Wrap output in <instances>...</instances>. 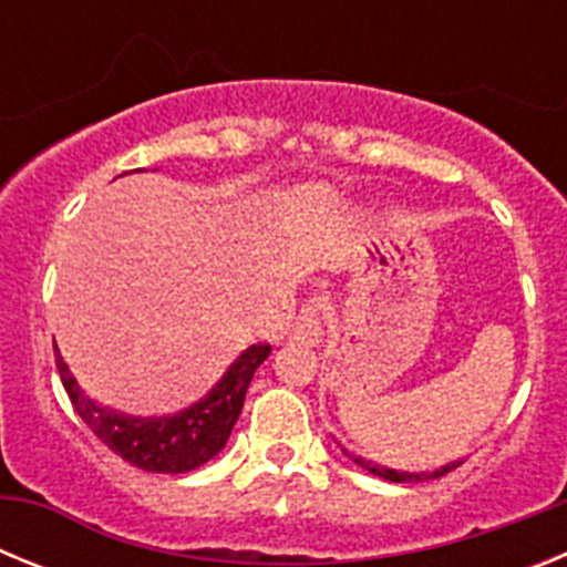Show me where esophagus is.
<instances>
[{
  "instance_id": "1",
  "label": "esophagus",
  "mask_w": 567,
  "mask_h": 567,
  "mask_svg": "<svg viewBox=\"0 0 567 567\" xmlns=\"http://www.w3.org/2000/svg\"><path fill=\"white\" fill-rule=\"evenodd\" d=\"M292 338L303 340V343H320L323 338V318H320V303H307L300 309L298 318L292 323Z\"/></svg>"
}]
</instances>
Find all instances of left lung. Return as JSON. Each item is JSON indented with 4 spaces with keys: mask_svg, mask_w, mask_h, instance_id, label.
<instances>
[{
    "mask_svg": "<svg viewBox=\"0 0 567 567\" xmlns=\"http://www.w3.org/2000/svg\"><path fill=\"white\" fill-rule=\"evenodd\" d=\"M343 454L352 460V463H358L363 471H369V474H374V477L389 480V483H425V480L443 477V474H449V471H454L460 463H463V460H452V463L440 465V468H434V471H398V468H385V465L374 463V460L360 457V454L349 452V449H343Z\"/></svg>",
    "mask_w": 567,
    "mask_h": 567,
    "instance_id": "8db88e82",
    "label": "left lung"
}]
</instances>
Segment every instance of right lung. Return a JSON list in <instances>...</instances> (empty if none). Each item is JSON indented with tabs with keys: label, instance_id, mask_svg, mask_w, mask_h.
<instances>
[{
	"label": "right lung",
	"instance_id": "obj_1",
	"mask_svg": "<svg viewBox=\"0 0 567 567\" xmlns=\"http://www.w3.org/2000/svg\"><path fill=\"white\" fill-rule=\"evenodd\" d=\"M269 352H272V346L260 343L244 349L202 400H195L182 412L162 414V417H135V414L115 412V409L96 403L79 385L76 374L70 372L59 349L56 369L76 414L110 452L142 471L187 474V471L209 463L227 445L235 420L244 409V398H247L255 369L269 358Z\"/></svg>",
	"mask_w": 567,
	"mask_h": 567
}]
</instances>
